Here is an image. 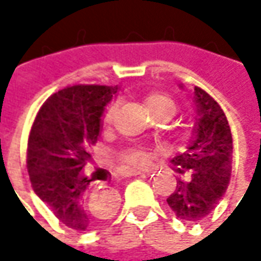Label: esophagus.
<instances>
[{"label":"esophagus","instance_id":"1","mask_svg":"<svg viewBox=\"0 0 261 261\" xmlns=\"http://www.w3.org/2000/svg\"><path fill=\"white\" fill-rule=\"evenodd\" d=\"M133 175H145V170H134Z\"/></svg>","mask_w":261,"mask_h":261}]
</instances>
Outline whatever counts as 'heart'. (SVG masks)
<instances>
[{
  "label": "heart",
  "mask_w": 261,
  "mask_h": 261,
  "mask_svg": "<svg viewBox=\"0 0 261 261\" xmlns=\"http://www.w3.org/2000/svg\"><path fill=\"white\" fill-rule=\"evenodd\" d=\"M141 102L144 108L148 110V113L159 121H169L175 117L179 110L175 99L162 91H148L142 93ZM117 113H119V102L113 100L106 106L102 114V125L105 128H110L114 124ZM120 161L121 164L130 168H144L149 164V153L140 148L131 147L121 152Z\"/></svg>",
  "instance_id": "1"
}]
</instances>
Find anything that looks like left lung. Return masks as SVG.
Returning a JSON list of instances; mask_svg holds the SVG:
<instances>
[{
  "mask_svg": "<svg viewBox=\"0 0 261 261\" xmlns=\"http://www.w3.org/2000/svg\"><path fill=\"white\" fill-rule=\"evenodd\" d=\"M198 120L196 138L186 152L173 158L179 173H189L179 180L168 197L170 210L177 218L200 222L224 197L232 173V133L224 110L207 92L194 86Z\"/></svg>",
  "mask_w": 261,
  "mask_h": 261,
  "instance_id": "1",
  "label": "left lung"
}]
</instances>
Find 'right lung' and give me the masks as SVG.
<instances>
[{"label": "right lung", "instance_id": "1", "mask_svg": "<svg viewBox=\"0 0 261 261\" xmlns=\"http://www.w3.org/2000/svg\"><path fill=\"white\" fill-rule=\"evenodd\" d=\"M117 86L74 85L56 92L39 109L32 124L26 166L39 198L71 229L96 228L113 215L117 193L92 192L84 173L89 148L97 142L105 106Z\"/></svg>", "mask_w": 261, "mask_h": 261}]
</instances>
